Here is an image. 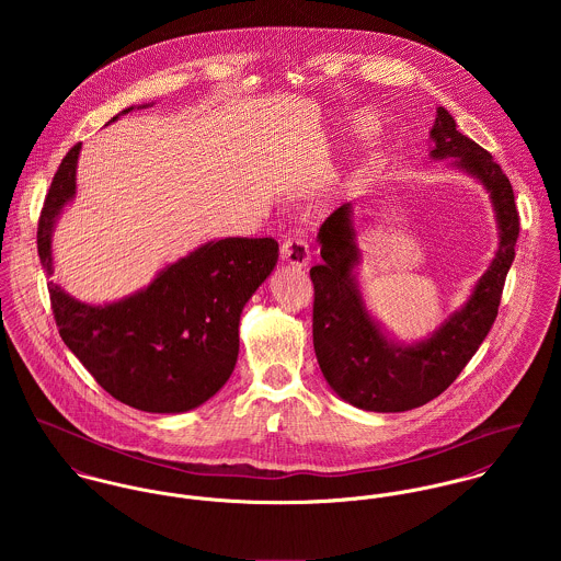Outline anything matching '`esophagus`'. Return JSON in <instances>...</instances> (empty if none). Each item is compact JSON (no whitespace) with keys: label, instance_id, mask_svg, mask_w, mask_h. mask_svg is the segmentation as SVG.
<instances>
[{"label":"esophagus","instance_id":"34e87169","mask_svg":"<svg viewBox=\"0 0 561 561\" xmlns=\"http://www.w3.org/2000/svg\"><path fill=\"white\" fill-rule=\"evenodd\" d=\"M280 256L289 265L296 267H307L311 261V248L302 238H287L280 243Z\"/></svg>","mask_w":561,"mask_h":561}]
</instances>
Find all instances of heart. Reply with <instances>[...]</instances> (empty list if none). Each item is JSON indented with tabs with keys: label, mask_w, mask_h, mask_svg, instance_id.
<instances>
[{
	"label": "heart",
	"mask_w": 561,
	"mask_h": 561,
	"mask_svg": "<svg viewBox=\"0 0 561 561\" xmlns=\"http://www.w3.org/2000/svg\"><path fill=\"white\" fill-rule=\"evenodd\" d=\"M350 129H352L356 136H371V134L378 129V121H376L374 114L360 112V114H356V116L350 121Z\"/></svg>",
	"instance_id": "1"
}]
</instances>
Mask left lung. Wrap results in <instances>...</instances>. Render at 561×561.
Wrapping results in <instances>:
<instances>
[{
  "label": "left lung",
  "instance_id": "8db88e82",
  "mask_svg": "<svg viewBox=\"0 0 561 561\" xmlns=\"http://www.w3.org/2000/svg\"><path fill=\"white\" fill-rule=\"evenodd\" d=\"M434 160L456 158V165L480 179L490 192L499 250L469 302L430 339L400 345L371 320L352 274L360 259L352 225V205H341L321 225L323 263L311 267L316 287L313 345L321 374L341 400L371 412H403L438 398L467 367L496 320L520 220L514 190L501 165L478 142L456 129L445 107L436 110L430 131Z\"/></svg>",
  "mask_w": 561,
  "mask_h": 561
}]
</instances>
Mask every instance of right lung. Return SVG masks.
Listing matches in <instances>:
<instances>
[{
	"instance_id": "1",
	"label": "right lung",
	"mask_w": 561,
	"mask_h": 561,
	"mask_svg": "<svg viewBox=\"0 0 561 561\" xmlns=\"http://www.w3.org/2000/svg\"><path fill=\"white\" fill-rule=\"evenodd\" d=\"M80 149L78 142L65 156L41 211L36 241L47 276L54 225L76 196ZM276 259L272 238H227L165 265L147 289L112 305H85L56 283L47 287L62 341L114 400L145 412H185L231 378L241 309Z\"/></svg>"
}]
</instances>
